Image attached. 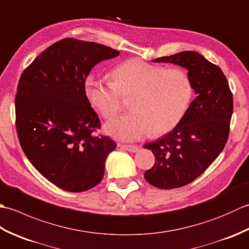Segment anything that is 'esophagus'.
Returning <instances> with one entry per match:
<instances>
[{"mask_svg":"<svg viewBox=\"0 0 249 249\" xmlns=\"http://www.w3.org/2000/svg\"><path fill=\"white\" fill-rule=\"evenodd\" d=\"M120 147H121V149H123V150H125V151H128V152H130V153H136V152L139 151V147L137 146V145L122 144V145H120Z\"/></svg>","mask_w":249,"mask_h":249,"instance_id":"34e87169","label":"esophagus"}]
</instances>
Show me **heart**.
I'll use <instances>...</instances> for the list:
<instances>
[{
	"label": "heart",
	"instance_id": "heart-1",
	"mask_svg": "<svg viewBox=\"0 0 249 249\" xmlns=\"http://www.w3.org/2000/svg\"><path fill=\"white\" fill-rule=\"evenodd\" d=\"M112 82L89 79V102L104 118H112L122 109L121 95H134L133 112L109 121L105 131L112 138L133 142L151 135L172 130L183 119L193 95L192 81L182 70L130 59L111 71Z\"/></svg>",
	"mask_w": 249,
	"mask_h": 249
}]
</instances>
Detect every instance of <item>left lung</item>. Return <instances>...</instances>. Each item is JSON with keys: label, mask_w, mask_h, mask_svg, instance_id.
<instances>
[{"label": "left lung", "mask_w": 249, "mask_h": 249, "mask_svg": "<svg viewBox=\"0 0 249 249\" xmlns=\"http://www.w3.org/2000/svg\"><path fill=\"white\" fill-rule=\"evenodd\" d=\"M156 63L186 68L196 98L170 133L144 145L155 163L144 173L151 185L162 189L182 187L201 176L224 150L230 131L233 97L220 68L195 51L161 56Z\"/></svg>", "instance_id": "1"}]
</instances>
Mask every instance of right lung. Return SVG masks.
<instances>
[{
    "label": "right lung",
    "mask_w": 249,
    "mask_h": 249,
    "mask_svg": "<svg viewBox=\"0 0 249 249\" xmlns=\"http://www.w3.org/2000/svg\"><path fill=\"white\" fill-rule=\"evenodd\" d=\"M120 52L64 38L23 71L15 98L16 128L25 156L49 182L81 193L102 181L106 158L116 143L94 135L100 121L86 94L92 68Z\"/></svg>",
    "instance_id": "obj_1"
}]
</instances>
